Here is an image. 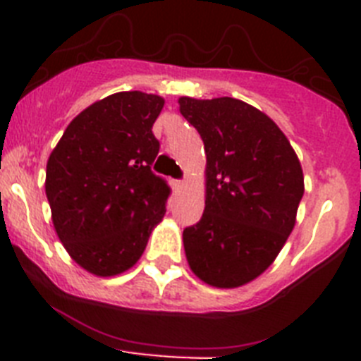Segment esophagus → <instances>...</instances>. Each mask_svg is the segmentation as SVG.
Returning <instances> with one entry per match:
<instances>
[{"label": "esophagus", "instance_id": "34e87169", "mask_svg": "<svg viewBox=\"0 0 361 361\" xmlns=\"http://www.w3.org/2000/svg\"><path fill=\"white\" fill-rule=\"evenodd\" d=\"M184 186H186V180H175V183H173V188H175V191H180V190H184Z\"/></svg>", "mask_w": 361, "mask_h": 361}]
</instances>
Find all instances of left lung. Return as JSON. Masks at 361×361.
<instances>
[{"instance_id":"obj_1","label":"left lung","mask_w":361,"mask_h":361,"mask_svg":"<svg viewBox=\"0 0 361 361\" xmlns=\"http://www.w3.org/2000/svg\"><path fill=\"white\" fill-rule=\"evenodd\" d=\"M206 153L202 219L183 233L190 269L213 288L233 289L275 262L296 224L304 171L288 137L240 99L178 97Z\"/></svg>"}]
</instances>
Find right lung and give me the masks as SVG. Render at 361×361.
<instances>
[{
  "mask_svg": "<svg viewBox=\"0 0 361 361\" xmlns=\"http://www.w3.org/2000/svg\"><path fill=\"white\" fill-rule=\"evenodd\" d=\"M164 99L117 92L73 117L47 162L52 224L73 262L116 276L142 257L170 188L152 171Z\"/></svg>",
  "mask_w": 361,
  "mask_h": 361,
  "instance_id": "add662e5",
  "label": "right lung"
}]
</instances>
